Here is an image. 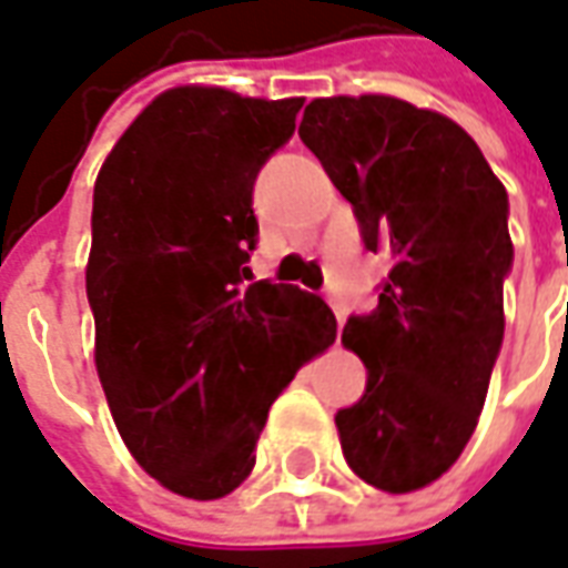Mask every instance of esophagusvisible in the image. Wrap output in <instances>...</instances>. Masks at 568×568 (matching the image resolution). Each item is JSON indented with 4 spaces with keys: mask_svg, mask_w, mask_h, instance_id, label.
I'll return each instance as SVG.
<instances>
[{
    "mask_svg": "<svg viewBox=\"0 0 568 568\" xmlns=\"http://www.w3.org/2000/svg\"><path fill=\"white\" fill-rule=\"evenodd\" d=\"M331 308H334L336 324H339V327H343V324H346V312H343V306H339V303H336V300H331Z\"/></svg>",
    "mask_w": 568,
    "mask_h": 568,
    "instance_id": "1",
    "label": "esophagus"
}]
</instances>
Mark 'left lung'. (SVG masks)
Masks as SVG:
<instances>
[{"label": "left lung", "instance_id": "left-lung-1", "mask_svg": "<svg viewBox=\"0 0 568 568\" xmlns=\"http://www.w3.org/2000/svg\"><path fill=\"white\" fill-rule=\"evenodd\" d=\"M300 139L367 250L393 260L377 312L343 327L367 389L336 433L358 479L408 495L455 467L486 405L514 260L507 191L452 116L396 95L315 98Z\"/></svg>", "mask_w": 568, "mask_h": 568}]
</instances>
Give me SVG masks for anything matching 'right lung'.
<instances>
[{"label":"right lung","mask_w":568,"mask_h":568,"mask_svg":"<svg viewBox=\"0 0 568 568\" xmlns=\"http://www.w3.org/2000/svg\"><path fill=\"white\" fill-rule=\"evenodd\" d=\"M303 98L160 92L95 179L85 293L95 367L129 455L182 498L232 495L268 408L336 339L322 296L250 281L253 182Z\"/></svg>","instance_id":"1"}]
</instances>
